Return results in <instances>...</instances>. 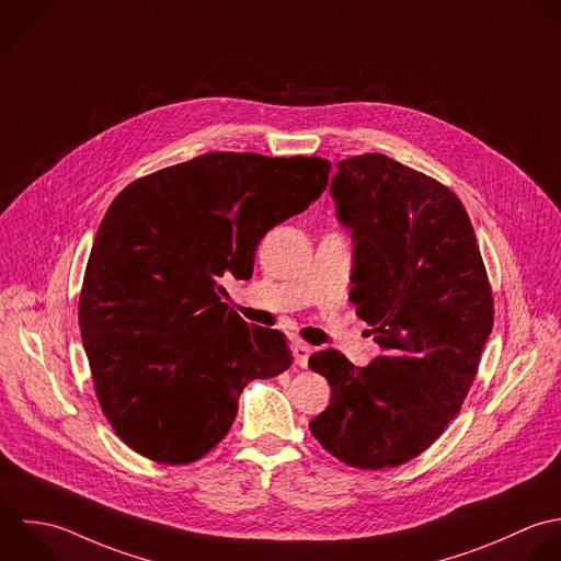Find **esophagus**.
<instances>
[{
    "label": "esophagus",
    "mask_w": 561,
    "mask_h": 561,
    "mask_svg": "<svg viewBox=\"0 0 561 561\" xmlns=\"http://www.w3.org/2000/svg\"><path fill=\"white\" fill-rule=\"evenodd\" d=\"M291 351H294V362H296V366L307 368V364H309V357H311L313 348H311L309 344L298 342V344H294V346H291Z\"/></svg>",
    "instance_id": "1"
}]
</instances>
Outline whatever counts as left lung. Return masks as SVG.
I'll return each instance as SVG.
<instances>
[{
  "instance_id": "1",
  "label": "left lung",
  "mask_w": 561,
  "mask_h": 561,
  "mask_svg": "<svg viewBox=\"0 0 561 561\" xmlns=\"http://www.w3.org/2000/svg\"><path fill=\"white\" fill-rule=\"evenodd\" d=\"M331 197L355 241L351 300L382 355L357 368L313 353L331 402L309 428L348 466L393 468L459 413L492 333V289L463 204L437 181L362 154L337 163Z\"/></svg>"
}]
</instances>
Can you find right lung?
<instances>
[{"instance_id":"obj_1","label":"right lung","mask_w":561,"mask_h":561,"mask_svg":"<svg viewBox=\"0 0 561 561\" xmlns=\"http://www.w3.org/2000/svg\"><path fill=\"white\" fill-rule=\"evenodd\" d=\"M320 157L208 152L124 188L84 272L80 333L104 415L139 455L170 466L213 450L243 387L285 373L280 331L221 302L250 278L259 241L329 185Z\"/></svg>"}]
</instances>
